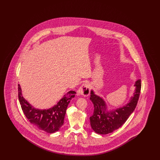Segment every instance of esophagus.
Returning a JSON list of instances; mask_svg holds the SVG:
<instances>
[{
  "mask_svg": "<svg viewBox=\"0 0 160 160\" xmlns=\"http://www.w3.org/2000/svg\"><path fill=\"white\" fill-rule=\"evenodd\" d=\"M90 93L89 85L88 83H84L81 85L77 91V94L78 95H83L84 97H88Z\"/></svg>",
  "mask_w": 160,
  "mask_h": 160,
  "instance_id": "esophagus-1",
  "label": "esophagus"
}]
</instances>
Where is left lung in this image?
Wrapping results in <instances>:
<instances>
[{"instance_id":"left-lung-1","label":"left lung","mask_w":160,"mask_h":160,"mask_svg":"<svg viewBox=\"0 0 160 160\" xmlns=\"http://www.w3.org/2000/svg\"><path fill=\"white\" fill-rule=\"evenodd\" d=\"M135 91L133 96L124 106L108 110L104 99L96 95L93 90L91 92L90 100L94 107L93 114L90 117L92 128L99 134H107L120 128L127 121L136 107L141 90V80L135 82Z\"/></svg>"}]
</instances>
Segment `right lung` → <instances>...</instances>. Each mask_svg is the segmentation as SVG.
Masks as SVG:
<instances>
[{
	"label": "right lung",
	"instance_id": "obj_1",
	"mask_svg": "<svg viewBox=\"0 0 160 160\" xmlns=\"http://www.w3.org/2000/svg\"><path fill=\"white\" fill-rule=\"evenodd\" d=\"M18 89L19 101L27 119L38 129L48 133H53L61 128L63 124L67 107L76 93L75 91H70L53 107L42 110L34 108L24 98L19 84Z\"/></svg>",
	"mask_w": 160,
	"mask_h": 160
}]
</instances>
